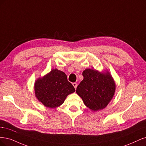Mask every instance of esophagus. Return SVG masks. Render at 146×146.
I'll return each instance as SVG.
<instances>
[{
	"mask_svg": "<svg viewBox=\"0 0 146 146\" xmlns=\"http://www.w3.org/2000/svg\"><path fill=\"white\" fill-rule=\"evenodd\" d=\"M72 84H73V87H74V88H75V89H76V87H77V84H76V83H75V82H74V83H73Z\"/></svg>",
	"mask_w": 146,
	"mask_h": 146,
	"instance_id": "obj_1",
	"label": "esophagus"
}]
</instances>
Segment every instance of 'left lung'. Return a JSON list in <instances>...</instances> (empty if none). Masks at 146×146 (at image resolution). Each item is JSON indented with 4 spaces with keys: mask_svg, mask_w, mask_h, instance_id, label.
<instances>
[{
    "mask_svg": "<svg viewBox=\"0 0 146 146\" xmlns=\"http://www.w3.org/2000/svg\"><path fill=\"white\" fill-rule=\"evenodd\" d=\"M84 79L76 90L88 108L96 111L104 109L115 95L116 84L110 72L86 68Z\"/></svg>",
    "mask_w": 146,
    "mask_h": 146,
    "instance_id": "left-lung-1",
    "label": "left lung"
}]
</instances>
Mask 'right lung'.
Segmentation results:
<instances>
[{"label":"right lung","instance_id":"add662e5","mask_svg":"<svg viewBox=\"0 0 146 146\" xmlns=\"http://www.w3.org/2000/svg\"><path fill=\"white\" fill-rule=\"evenodd\" d=\"M34 90L37 100L50 109L62 105L67 96L75 92L72 84L67 81V75L57 68L37 78Z\"/></svg>","mask_w":146,"mask_h":146}]
</instances>
